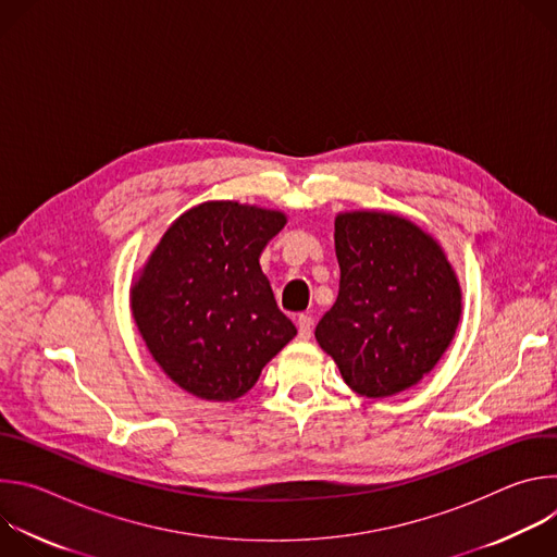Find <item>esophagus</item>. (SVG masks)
<instances>
[{"mask_svg":"<svg viewBox=\"0 0 557 557\" xmlns=\"http://www.w3.org/2000/svg\"><path fill=\"white\" fill-rule=\"evenodd\" d=\"M310 335H312V320L308 314H299L297 317V337L301 342H306V339H310Z\"/></svg>","mask_w":557,"mask_h":557,"instance_id":"1","label":"esophagus"}]
</instances>
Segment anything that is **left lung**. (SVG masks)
I'll return each instance as SVG.
<instances>
[{
	"label": "left lung",
	"instance_id": "obj_1",
	"mask_svg": "<svg viewBox=\"0 0 557 557\" xmlns=\"http://www.w3.org/2000/svg\"><path fill=\"white\" fill-rule=\"evenodd\" d=\"M339 295L314 329L344 381L383 399L423 379L460 320V286L417 224L376 211L335 220Z\"/></svg>",
	"mask_w": 557,
	"mask_h": 557
}]
</instances>
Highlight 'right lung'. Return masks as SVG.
I'll list each match as a JSON object with an SVG mask.
<instances>
[{"instance_id":"obj_1","label":"right lung","mask_w":557,"mask_h":557,"mask_svg":"<svg viewBox=\"0 0 557 557\" xmlns=\"http://www.w3.org/2000/svg\"><path fill=\"white\" fill-rule=\"evenodd\" d=\"M280 211L205 202L183 213L132 288L138 331L172 381L207 401L247 394L297 335L260 269Z\"/></svg>"}]
</instances>
